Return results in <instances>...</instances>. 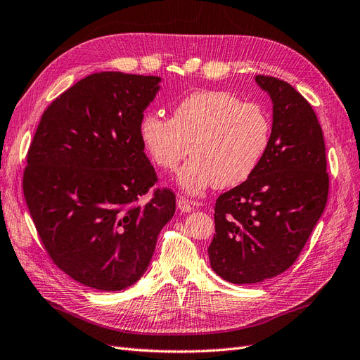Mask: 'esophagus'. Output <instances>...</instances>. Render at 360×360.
Returning <instances> with one entry per match:
<instances>
[{
  "instance_id": "34e87169",
  "label": "esophagus",
  "mask_w": 360,
  "mask_h": 360,
  "mask_svg": "<svg viewBox=\"0 0 360 360\" xmlns=\"http://www.w3.org/2000/svg\"><path fill=\"white\" fill-rule=\"evenodd\" d=\"M193 201H191V200H186V198H179V201H177V207L180 209V212H183V213H189V212H192L193 210Z\"/></svg>"
}]
</instances>
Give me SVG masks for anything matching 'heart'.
Listing matches in <instances>:
<instances>
[{"mask_svg": "<svg viewBox=\"0 0 360 360\" xmlns=\"http://www.w3.org/2000/svg\"><path fill=\"white\" fill-rule=\"evenodd\" d=\"M139 136L165 171L176 169L191 150L193 156L181 168L179 183L186 192L198 193L213 183L225 189L252 176L269 150L271 122L255 102L228 91L197 90L174 106L171 120L146 114Z\"/></svg>", "mask_w": 360, "mask_h": 360, "instance_id": "obj_1", "label": "heart"}]
</instances>
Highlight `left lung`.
Returning <instances> with one entry per match:
<instances>
[{"mask_svg":"<svg viewBox=\"0 0 360 360\" xmlns=\"http://www.w3.org/2000/svg\"><path fill=\"white\" fill-rule=\"evenodd\" d=\"M274 102L267 153L246 181L216 200L212 269L231 284H257L294 264L329 195L323 130L288 82L257 75Z\"/></svg>","mask_w":360,"mask_h":360,"instance_id":"left-lung-1","label":"left lung"}]
</instances>
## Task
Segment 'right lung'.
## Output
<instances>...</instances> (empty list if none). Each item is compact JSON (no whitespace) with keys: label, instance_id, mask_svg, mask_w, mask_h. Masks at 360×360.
I'll list each match as a JSON object with an SVG mask.
<instances>
[{"label":"right lung","instance_id":"1","mask_svg":"<svg viewBox=\"0 0 360 360\" xmlns=\"http://www.w3.org/2000/svg\"><path fill=\"white\" fill-rule=\"evenodd\" d=\"M159 82L89 75L46 108L30 144L22 188L32 222L53 264L82 285L135 284L176 212V193L151 189L158 174L139 136Z\"/></svg>","mask_w":360,"mask_h":360}]
</instances>
